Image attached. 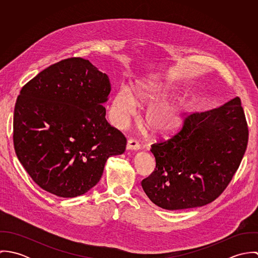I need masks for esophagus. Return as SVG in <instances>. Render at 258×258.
I'll use <instances>...</instances> for the list:
<instances>
[{
  "label": "esophagus",
  "instance_id": "34e87169",
  "mask_svg": "<svg viewBox=\"0 0 258 258\" xmlns=\"http://www.w3.org/2000/svg\"><path fill=\"white\" fill-rule=\"evenodd\" d=\"M126 149H127V150H130V151H137V150L140 149V145L137 143L136 140L130 139V140L127 142Z\"/></svg>",
  "mask_w": 258,
  "mask_h": 258
}]
</instances>
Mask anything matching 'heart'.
Wrapping results in <instances>:
<instances>
[{
  "instance_id": "obj_1",
  "label": "heart",
  "mask_w": 258,
  "mask_h": 258,
  "mask_svg": "<svg viewBox=\"0 0 258 258\" xmlns=\"http://www.w3.org/2000/svg\"><path fill=\"white\" fill-rule=\"evenodd\" d=\"M172 93L171 84L159 79H140L135 82L132 91L126 85H121L111 100V122L118 128H124L134 116L137 104H149L144 114L146 126L155 136H171L183 127L190 108L184 98L162 100Z\"/></svg>"
}]
</instances>
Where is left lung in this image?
<instances>
[{"label": "left lung", "instance_id": "left-lung-1", "mask_svg": "<svg viewBox=\"0 0 258 258\" xmlns=\"http://www.w3.org/2000/svg\"><path fill=\"white\" fill-rule=\"evenodd\" d=\"M248 141L240 99L194 113L172 139L153 144L155 171L142 181L148 198L169 210L203 207L215 201L239 167Z\"/></svg>", "mask_w": 258, "mask_h": 258}]
</instances>
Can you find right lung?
Masks as SVG:
<instances>
[{"label": "right lung", "mask_w": 258, "mask_h": 258, "mask_svg": "<svg viewBox=\"0 0 258 258\" xmlns=\"http://www.w3.org/2000/svg\"><path fill=\"white\" fill-rule=\"evenodd\" d=\"M110 91L108 76L81 57L48 67L22 88L14 146L41 188L81 196L99 182L107 159L124 153L126 138L105 119Z\"/></svg>", "instance_id": "add662e5"}]
</instances>
